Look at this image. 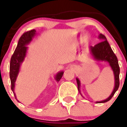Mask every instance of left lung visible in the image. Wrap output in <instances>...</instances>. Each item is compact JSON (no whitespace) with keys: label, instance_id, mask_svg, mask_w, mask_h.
<instances>
[{"label":"left lung","instance_id":"8db88e82","mask_svg":"<svg viewBox=\"0 0 127 127\" xmlns=\"http://www.w3.org/2000/svg\"><path fill=\"white\" fill-rule=\"evenodd\" d=\"M99 38L102 39L103 41L99 42L98 44H96L94 47H91V53L95 59L98 61H108L110 63V65L112 67V70L114 71V76H115V87L112 93L109 97L105 100L96 102V103H104L110 100L114 94L117 91L119 87V73H120V68H119L118 60L116 55L114 53V51L110 47V44L107 41L106 38L104 35L100 34ZM76 81L78 83V89L80 91V82L78 78H76Z\"/></svg>","mask_w":127,"mask_h":127}]
</instances>
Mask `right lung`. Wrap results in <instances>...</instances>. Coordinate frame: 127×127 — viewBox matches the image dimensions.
<instances>
[{
  "mask_svg": "<svg viewBox=\"0 0 127 127\" xmlns=\"http://www.w3.org/2000/svg\"><path fill=\"white\" fill-rule=\"evenodd\" d=\"M35 32H36L35 30L33 29L29 31L25 32V33L23 34L22 36L19 38L17 47L11 57L10 64V81H11V89L13 92L14 91L15 82L17 74L19 72V67L21 63L24 60L25 57L26 55L27 48L26 45H27L31 41L32 38L34 35ZM63 72H61L57 74L55 76V79L57 81H59L63 75Z\"/></svg>",
  "mask_w": 127,
  "mask_h": 127,
  "instance_id": "add662e5",
  "label": "right lung"
}]
</instances>
